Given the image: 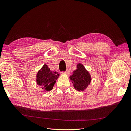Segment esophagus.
<instances>
[{"label": "esophagus", "instance_id": "1", "mask_svg": "<svg viewBox=\"0 0 131 131\" xmlns=\"http://www.w3.org/2000/svg\"><path fill=\"white\" fill-rule=\"evenodd\" d=\"M62 73H63V74H66V75H69V74H70V71L69 70H68L67 69L66 72H62Z\"/></svg>", "mask_w": 131, "mask_h": 131}]
</instances>
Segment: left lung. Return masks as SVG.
Returning a JSON list of instances; mask_svg holds the SVG:
<instances>
[{"instance_id": "8db88e82", "label": "left lung", "mask_w": 131, "mask_h": 131, "mask_svg": "<svg viewBox=\"0 0 131 131\" xmlns=\"http://www.w3.org/2000/svg\"><path fill=\"white\" fill-rule=\"evenodd\" d=\"M73 75L69 78L72 81L75 90L78 91H84L91 82L90 73L86 69L81 63H78L77 69L73 72Z\"/></svg>"}]
</instances>
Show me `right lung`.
I'll return each instance as SVG.
<instances>
[{"label": "right lung", "mask_w": 131, "mask_h": 131, "mask_svg": "<svg viewBox=\"0 0 131 131\" xmlns=\"http://www.w3.org/2000/svg\"><path fill=\"white\" fill-rule=\"evenodd\" d=\"M59 74L56 72H52L45 64L38 71L37 74L36 81L37 85H39L43 91H50L52 90L56 80Z\"/></svg>", "instance_id": "obj_1"}]
</instances>
